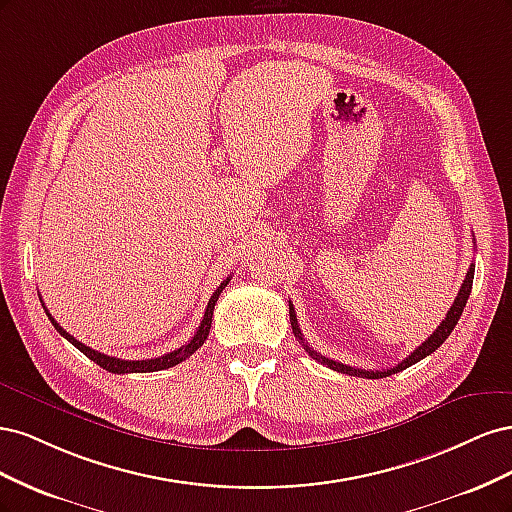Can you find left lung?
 <instances>
[{
    "label": "left lung",
    "instance_id": "1",
    "mask_svg": "<svg viewBox=\"0 0 512 512\" xmlns=\"http://www.w3.org/2000/svg\"><path fill=\"white\" fill-rule=\"evenodd\" d=\"M472 280H474V265H470V269H468V273H466V280H463V284H461V288H459L457 299H455V303L451 305V309H448L446 318L440 322V327H438L436 331H433V333L425 339V342H423L421 346H418L414 352H410L404 361L397 363V365H395V367H391V369H382V371L354 369V367H350V365H344V363H337V361H333V359H327V356H322V354H320V352H316L314 348H309V346H307V342L303 339L301 329H299V322H297V314H294V307L290 305V324H292V333H294V337L299 339V344L309 352V356H312V359H316L318 363L327 365V367H331V369H335V371H342V374H348V376H359V378H386V376H393V374H397V371L406 369V367H410V365L418 363L421 359H425V356H429L431 352H436V350L446 342V337L453 333L455 324L459 322V316H461V312H463V307H466V303H468V297H470V292H472Z\"/></svg>",
    "mask_w": 512,
    "mask_h": 512
}]
</instances>
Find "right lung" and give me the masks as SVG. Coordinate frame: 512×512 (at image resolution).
<instances>
[{"label": "right lung", "mask_w": 512, "mask_h": 512, "mask_svg": "<svg viewBox=\"0 0 512 512\" xmlns=\"http://www.w3.org/2000/svg\"><path fill=\"white\" fill-rule=\"evenodd\" d=\"M228 282H230V277H226V280L218 286V290L213 292V297H211V299H209V303H207L205 316H203V320H200V327L196 329L194 337L190 339L188 344L181 346V348H177V350H173V352H168V354H164V356H158V359H145V361H123V359H117V356H108V354H102V352H98V350H91L89 346L81 344L79 339H74L70 333H66L64 329H61V327H59V322L49 314V309L44 307V303H42V307H44L46 316H49V320L53 322V327L59 331V335H64L74 348H79V350L87 356V359H91L94 363H98L102 369L111 371V374H147V371H160V369H168V367H175V365H179L181 361L188 359V356H192L200 346H203V344L207 342L209 329H211V318H213L215 303H218L220 294H222V290L226 288V284H228Z\"/></svg>", "instance_id": "right-lung-1"}]
</instances>
